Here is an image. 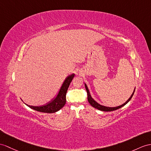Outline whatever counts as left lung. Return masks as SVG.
<instances>
[{
	"label": "left lung",
	"instance_id": "8db88e82",
	"mask_svg": "<svg viewBox=\"0 0 151 151\" xmlns=\"http://www.w3.org/2000/svg\"><path fill=\"white\" fill-rule=\"evenodd\" d=\"M84 86H85L86 90V91H87L88 101V102H89V103L91 104V106H93V108H96V109H97L99 110H101V111H115V110H116V109H119L120 108L123 107L124 106H125L127 103H128L129 101L131 100L132 97H133L134 93V91H135V88H134L133 92V93H132V95H131V97L129 98L128 100L126 102H124L123 104L120 105V106H116V107H107V106H102V105H101L100 104H99L98 102H97L96 101H95L94 99L92 97H91V95H90V91H89V90H88V88L86 83H84Z\"/></svg>",
	"mask_w": 151,
	"mask_h": 151
}]
</instances>
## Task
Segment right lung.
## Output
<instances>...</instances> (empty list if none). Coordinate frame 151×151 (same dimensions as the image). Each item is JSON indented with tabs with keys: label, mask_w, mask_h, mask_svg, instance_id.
Returning a JSON list of instances; mask_svg holds the SVG:
<instances>
[{
	"label": "right lung",
	"mask_w": 151,
	"mask_h": 151,
	"mask_svg": "<svg viewBox=\"0 0 151 151\" xmlns=\"http://www.w3.org/2000/svg\"><path fill=\"white\" fill-rule=\"evenodd\" d=\"M75 74L72 73L71 75H69L67 78L64 81L63 83L60 88L59 92L57 94L56 97H54L52 101L48 102L46 104L39 106H30L26 104L28 107L30 108L36 110L37 111L47 113H53L58 111L62 108L66 104V94L68 90L70 84L72 82L73 78H74Z\"/></svg>",
	"instance_id": "right-lung-1"
}]
</instances>
